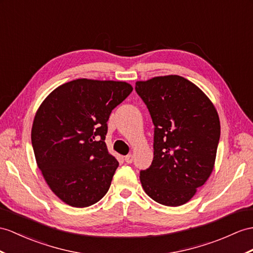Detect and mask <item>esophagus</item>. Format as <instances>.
<instances>
[{"instance_id": "34e87169", "label": "esophagus", "mask_w": 253, "mask_h": 253, "mask_svg": "<svg viewBox=\"0 0 253 253\" xmlns=\"http://www.w3.org/2000/svg\"><path fill=\"white\" fill-rule=\"evenodd\" d=\"M133 159H134V157H133L132 155H127V156H126V158H125L126 163H132V162H133Z\"/></svg>"}]
</instances>
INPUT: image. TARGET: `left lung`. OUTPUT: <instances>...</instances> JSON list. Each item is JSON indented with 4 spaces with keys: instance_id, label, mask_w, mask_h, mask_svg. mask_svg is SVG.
<instances>
[{
    "instance_id": "8db88e82",
    "label": "left lung",
    "mask_w": 253,
    "mask_h": 253,
    "mask_svg": "<svg viewBox=\"0 0 253 253\" xmlns=\"http://www.w3.org/2000/svg\"><path fill=\"white\" fill-rule=\"evenodd\" d=\"M135 90L155 125L153 160L140 171L146 194L159 204H186L211 175L220 138L212 102L198 85L178 75L136 82Z\"/></svg>"
}]
</instances>
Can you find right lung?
Returning <instances> with one entry per match:
<instances>
[{
	"label": "right lung",
	"mask_w": 253,
	"mask_h": 253,
	"mask_svg": "<svg viewBox=\"0 0 253 253\" xmlns=\"http://www.w3.org/2000/svg\"><path fill=\"white\" fill-rule=\"evenodd\" d=\"M133 87L80 78L55 88L40 105L31 139L48 187L65 204L84 208L107 193L118 168L105 143L112 110Z\"/></svg>",
	"instance_id": "right-lung-1"
}]
</instances>
